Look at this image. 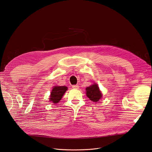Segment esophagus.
Here are the masks:
<instances>
[{"label": "esophagus", "instance_id": "obj_1", "mask_svg": "<svg viewBox=\"0 0 152 152\" xmlns=\"http://www.w3.org/2000/svg\"><path fill=\"white\" fill-rule=\"evenodd\" d=\"M72 87H73V89H77L79 88V86L78 85H73V86H72Z\"/></svg>", "mask_w": 152, "mask_h": 152}]
</instances>
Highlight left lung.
Segmentation results:
<instances>
[{"label":"left lung","mask_w":152,"mask_h":152,"mask_svg":"<svg viewBox=\"0 0 152 152\" xmlns=\"http://www.w3.org/2000/svg\"><path fill=\"white\" fill-rule=\"evenodd\" d=\"M86 91L87 97L92 102H99L102 97V94L99 89V87L96 84L86 87Z\"/></svg>","instance_id":"obj_1"}]
</instances>
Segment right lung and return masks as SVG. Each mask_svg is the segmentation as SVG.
I'll use <instances>...</instances> for the list:
<instances>
[{"label":"right lung","mask_w":152,"mask_h":152,"mask_svg":"<svg viewBox=\"0 0 152 152\" xmlns=\"http://www.w3.org/2000/svg\"><path fill=\"white\" fill-rule=\"evenodd\" d=\"M68 90L66 86H55L52 90L50 96V101L53 103H57L61 99L63 95Z\"/></svg>","instance_id":"add662e5"}]
</instances>
